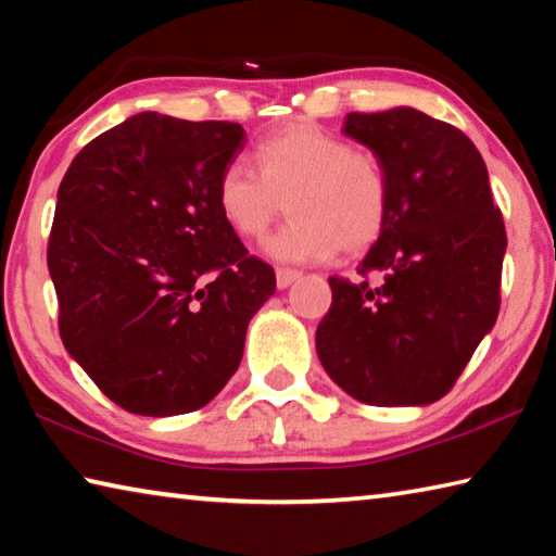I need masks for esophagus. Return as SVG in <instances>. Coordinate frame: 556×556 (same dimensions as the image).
Here are the masks:
<instances>
[{"instance_id": "1", "label": "esophagus", "mask_w": 556, "mask_h": 556, "mask_svg": "<svg viewBox=\"0 0 556 556\" xmlns=\"http://www.w3.org/2000/svg\"><path fill=\"white\" fill-rule=\"evenodd\" d=\"M299 277L301 275H299V271H294V269H277V289L291 287Z\"/></svg>"}]
</instances>
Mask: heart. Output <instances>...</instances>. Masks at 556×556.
I'll list each match as a JSON object with an SVG mask.
<instances>
[{
    "label": "heart",
    "mask_w": 556,
    "mask_h": 556,
    "mask_svg": "<svg viewBox=\"0 0 556 556\" xmlns=\"http://www.w3.org/2000/svg\"><path fill=\"white\" fill-rule=\"evenodd\" d=\"M257 172L223 168L215 201L242 238H260L289 199L291 220L262 242L281 265H316L338 250L361 252L380 238L390 215V184L368 152L318 125L296 122L255 147Z\"/></svg>",
    "instance_id": "b5f03b06"
}]
</instances>
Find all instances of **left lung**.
I'll return each instance as SVG.
<instances>
[{"label": "left lung", "mask_w": 556, "mask_h": 556, "mask_svg": "<svg viewBox=\"0 0 556 556\" xmlns=\"http://www.w3.org/2000/svg\"><path fill=\"white\" fill-rule=\"evenodd\" d=\"M343 135L382 164L390 215L361 262L363 279H328L333 301L316 328L318 361L357 402L425 407L444 397L493 331L503 215L481 152L446 122L402 105L351 112Z\"/></svg>", "instance_id": "obj_1"}]
</instances>
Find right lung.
<instances>
[{
    "mask_svg": "<svg viewBox=\"0 0 556 556\" xmlns=\"http://www.w3.org/2000/svg\"><path fill=\"white\" fill-rule=\"evenodd\" d=\"M242 147L235 122L139 112L83 147L59 186L49 271L61 341L131 414L208 404L275 294V271L248 255L215 201Z\"/></svg>",
    "mask_w": 556,
    "mask_h": 556,
    "instance_id": "1",
    "label": "right lung"
}]
</instances>
